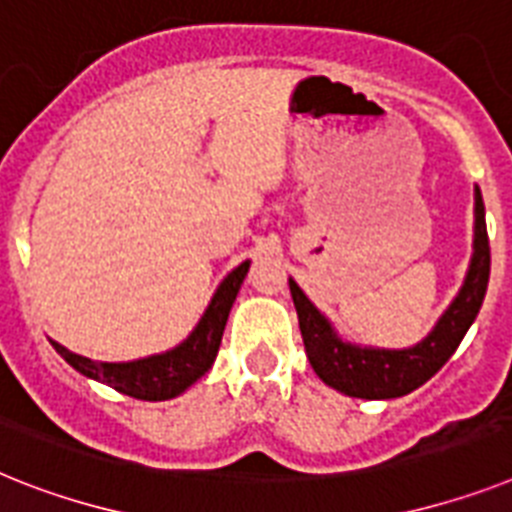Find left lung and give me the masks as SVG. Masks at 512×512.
<instances>
[{"instance_id": "8db88e82", "label": "left lung", "mask_w": 512, "mask_h": 512, "mask_svg": "<svg viewBox=\"0 0 512 512\" xmlns=\"http://www.w3.org/2000/svg\"><path fill=\"white\" fill-rule=\"evenodd\" d=\"M287 282L298 311L306 356L314 366L316 377L348 398H403L429 382L450 361L484 303L489 285V238L481 190H474V253H471L466 280L453 303L445 308V314L437 319L432 332L413 348H371V345L342 340L335 324L308 301L298 282L293 277Z\"/></svg>"}]
</instances>
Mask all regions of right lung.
Wrapping results in <instances>:
<instances>
[{
  "label": "right lung",
  "mask_w": 512,
  "mask_h": 512,
  "mask_svg": "<svg viewBox=\"0 0 512 512\" xmlns=\"http://www.w3.org/2000/svg\"><path fill=\"white\" fill-rule=\"evenodd\" d=\"M248 266H251V261H243L219 282L217 293L206 306L204 316L193 327V332L172 350L120 363L91 361V358L78 356V353L52 340L54 350L83 377L109 384L112 390L122 392V395H130L135 400H149V403L177 398L188 390L190 384L204 377L217 358L227 316H230L232 303L238 298L240 285L246 280Z\"/></svg>",
  "instance_id": "obj_1"
}]
</instances>
